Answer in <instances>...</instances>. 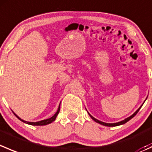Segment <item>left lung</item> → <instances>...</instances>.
<instances>
[{
	"instance_id": "obj_1",
	"label": "left lung",
	"mask_w": 152,
	"mask_h": 152,
	"mask_svg": "<svg viewBox=\"0 0 152 152\" xmlns=\"http://www.w3.org/2000/svg\"><path fill=\"white\" fill-rule=\"evenodd\" d=\"M147 99V98H146ZM145 100H146V99H145ZM145 101H144V102H145ZM144 102L143 103H142V104H144ZM142 104L140 106V107H139L138 109H137V110H136L135 112H134V113H133L132 115L131 116H129V117H128V118H125L124 119V120H123V121H119V122H117V123H105V122H103V121H99V120H98V119H96V118H95L94 117H93V116H92L90 114V113H88V112H87V113H88V114H89V115L90 116V118H91L92 119H93V121H96V123H98V124H102V125H103V126H120V125H122V124H126V122H128L129 121V120H131L132 118L133 117H134V116L136 115V114H137V113H138V111L139 110H140V109L141 108V107L142 106Z\"/></svg>"
}]
</instances>
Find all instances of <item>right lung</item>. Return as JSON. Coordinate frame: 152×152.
Listing matches in <instances>:
<instances>
[{
  "label": "right lung",
  "instance_id": "obj_1",
  "mask_svg": "<svg viewBox=\"0 0 152 152\" xmlns=\"http://www.w3.org/2000/svg\"><path fill=\"white\" fill-rule=\"evenodd\" d=\"M59 110H60V104H59V107H58V110H57V111H56V113H55V114L53 115L52 116V117H50V118H48V119H45V120L39 121H37V122H29V121H26L23 120V119H21L19 117V116L15 114V113H14L13 111H12V112H13L14 115H15L16 116V117L18 118L19 119V120H20L21 121L23 122V123L29 124V125H31V126H44V125H47V124H49L52 123V122H53V121H54L56 120V116H57L58 114H59Z\"/></svg>",
  "mask_w": 152,
  "mask_h": 152
}]
</instances>
